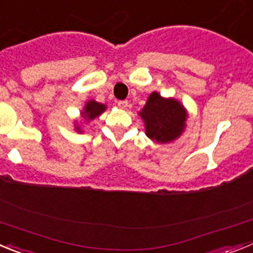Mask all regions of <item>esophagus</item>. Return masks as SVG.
Masks as SVG:
<instances>
[{
	"label": "esophagus",
	"instance_id": "esophagus-1",
	"mask_svg": "<svg viewBox=\"0 0 253 253\" xmlns=\"http://www.w3.org/2000/svg\"><path fill=\"white\" fill-rule=\"evenodd\" d=\"M118 106L120 109H126L128 107V101L126 100H120V101H118Z\"/></svg>",
	"mask_w": 253,
	"mask_h": 253
}]
</instances>
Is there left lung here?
Listing matches in <instances>:
<instances>
[{
    "instance_id": "obj_1",
    "label": "left lung",
    "mask_w": 253,
    "mask_h": 253,
    "mask_svg": "<svg viewBox=\"0 0 253 253\" xmlns=\"http://www.w3.org/2000/svg\"><path fill=\"white\" fill-rule=\"evenodd\" d=\"M144 120L147 137L157 143H169L178 138L186 126V110L175 99H163L158 92L149 95L139 113Z\"/></svg>"
}]
</instances>
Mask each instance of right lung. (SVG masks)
Masks as SVG:
<instances>
[{
  "instance_id": "add662e5",
  "label": "right lung",
  "mask_w": 253,
  "mask_h": 253,
  "mask_svg": "<svg viewBox=\"0 0 253 253\" xmlns=\"http://www.w3.org/2000/svg\"><path fill=\"white\" fill-rule=\"evenodd\" d=\"M105 110H106V106H105L104 104H100V102H96L93 101V100H90V101L84 105V111H82V116H84V119H86L87 122H90V120H93L95 118L101 115ZM76 130L81 133L80 126H77Z\"/></svg>"
}]
</instances>
